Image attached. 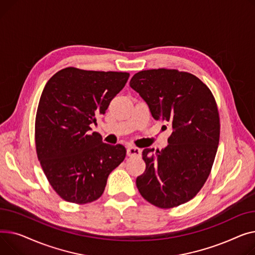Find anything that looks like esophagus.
<instances>
[{
    "label": "esophagus",
    "mask_w": 255,
    "mask_h": 255,
    "mask_svg": "<svg viewBox=\"0 0 255 255\" xmlns=\"http://www.w3.org/2000/svg\"><path fill=\"white\" fill-rule=\"evenodd\" d=\"M127 154L128 156H141V150L137 147L128 146L127 148Z\"/></svg>",
    "instance_id": "34e87169"
}]
</instances>
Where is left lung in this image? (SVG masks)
Returning <instances> with one entry per match:
<instances>
[{"label": "left lung", "instance_id": "obj_1", "mask_svg": "<svg viewBox=\"0 0 255 255\" xmlns=\"http://www.w3.org/2000/svg\"><path fill=\"white\" fill-rule=\"evenodd\" d=\"M155 121L172 128L168 146L145 148V172L136 180L141 196L168 209L190 201L210 174L219 143L215 99L198 77L177 70H146L129 81ZM167 128L166 126H163Z\"/></svg>", "mask_w": 255, "mask_h": 255}]
</instances>
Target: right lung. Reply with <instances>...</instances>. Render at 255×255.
<instances>
[{"label":"right lung","instance_id":"right-lung-1","mask_svg":"<svg viewBox=\"0 0 255 255\" xmlns=\"http://www.w3.org/2000/svg\"><path fill=\"white\" fill-rule=\"evenodd\" d=\"M126 72L66 68L45 85L36 115L38 159L59 197L75 204L98 200L110 173L127 154L125 146L103 142L91 125L125 87Z\"/></svg>","mask_w":255,"mask_h":255}]
</instances>
